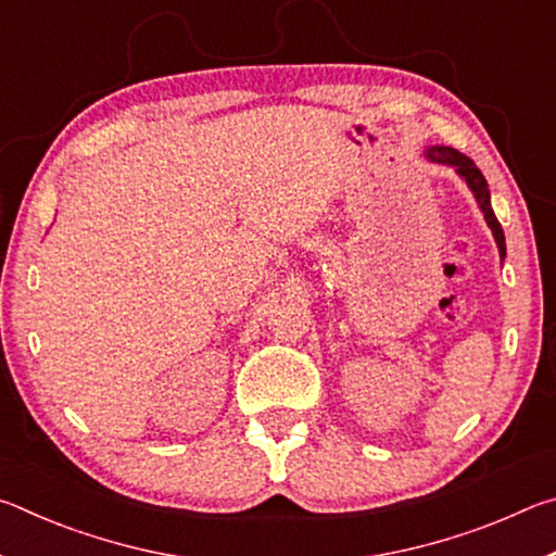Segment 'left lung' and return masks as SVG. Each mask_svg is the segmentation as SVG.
Returning <instances> with one entry per match:
<instances>
[{
  "label": "left lung",
  "instance_id": "obj_1",
  "mask_svg": "<svg viewBox=\"0 0 556 556\" xmlns=\"http://www.w3.org/2000/svg\"><path fill=\"white\" fill-rule=\"evenodd\" d=\"M425 156L434 164L451 166L460 178H464L466 186L470 188V193H473L478 208H481V213H483L488 228L493 230V238H495V244H497V252H501V260H505V232H503L501 223H497L495 213H493L491 191H488V181H485V176L481 174V168L470 162L466 154H460L458 149H451V147H444V144L427 147Z\"/></svg>",
  "mask_w": 556,
  "mask_h": 556
}]
</instances>
